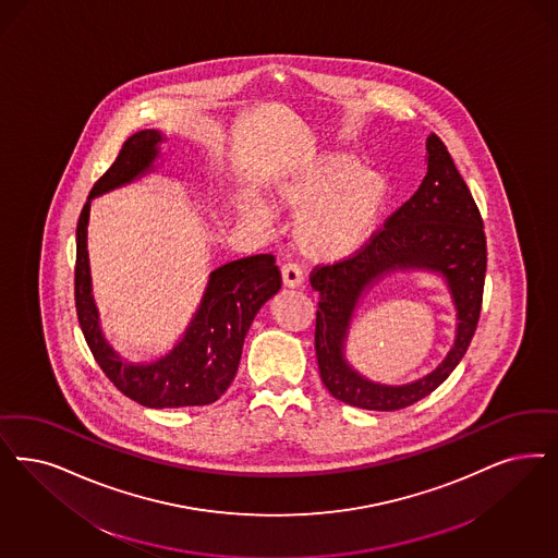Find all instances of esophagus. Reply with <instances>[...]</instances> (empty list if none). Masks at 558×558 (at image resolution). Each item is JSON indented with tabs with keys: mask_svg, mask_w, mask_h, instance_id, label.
Returning <instances> with one entry per match:
<instances>
[{
	"mask_svg": "<svg viewBox=\"0 0 558 558\" xmlns=\"http://www.w3.org/2000/svg\"><path fill=\"white\" fill-rule=\"evenodd\" d=\"M282 282H284V287H289V289L303 287V282H305L303 269L299 268L296 264H287V266L282 268Z\"/></svg>",
	"mask_w": 558,
	"mask_h": 558,
	"instance_id": "esophagus-1",
	"label": "esophagus"
}]
</instances>
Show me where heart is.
I'll return each instance as SVG.
<instances>
[{
    "mask_svg": "<svg viewBox=\"0 0 558 558\" xmlns=\"http://www.w3.org/2000/svg\"><path fill=\"white\" fill-rule=\"evenodd\" d=\"M276 204L296 214V247L317 262H342L365 250L391 204L384 173L347 153L313 156L274 187Z\"/></svg>",
    "mask_w": 558,
    "mask_h": 558,
    "instance_id": "obj_1",
    "label": "heart"
}]
</instances>
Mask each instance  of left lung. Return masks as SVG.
<instances>
[{
  "label": "left lung",
  "instance_id": "obj_1",
  "mask_svg": "<svg viewBox=\"0 0 558 558\" xmlns=\"http://www.w3.org/2000/svg\"><path fill=\"white\" fill-rule=\"evenodd\" d=\"M428 270L446 280L457 307V338L430 374L404 386L377 385L347 363V331L365 292L396 270ZM486 274L481 211L451 154L435 134L426 137V177L365 250L311 274L319 292L315 352L327 391L365 410H402L426 398L460 365L478 326Z\"/></svg>",
  "mask_w": 558,
  "mask_h": 558
}]
</instances>
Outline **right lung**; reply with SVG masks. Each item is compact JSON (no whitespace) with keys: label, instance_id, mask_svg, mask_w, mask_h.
Returning a JSON list of instances; mask_svg holds the SVG:
<instances>
[{"label":"right lung","instance_id":"1","mask_svg":"<svg viewBox=\"0 0 558 558\" xmlns=\"http://www.w3.org/2000/svg\"><path fill=\"white\" fill-rule=\"evenodd\" d=\"M165 140L158 130L132 135L82 208L76 229L77 322L102 373L130 400L148 408L208 405L229 389L257 311L282 287L274 255L241 257L210 271L183 336L167 354L148 363H130L107 342L93 294L88 259L93 199L154 173Z\"/></svg>","mask_w":558,"mask_h":558}]
</instances>
